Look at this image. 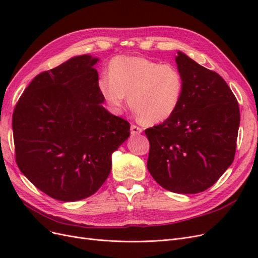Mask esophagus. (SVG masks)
I'll list each match as a JSON object with an SVG mask.
<instances>
[{
    "mask_svg": "<svg viewBox=\"0 0 258 258\" xmlns=\"http://www.w3.org/2000/svg\"><path fill=\"white\" fill-rule=\"evenodd\" d=\"M131 134L132 135H139V134H141L142 132V129L140 128V127H138V126H136V124H131Z\"/></svg>",
    "mask_w": 258,
    "mask_h": 258,
    "instance_id": "34e87169",
    "label": "esophagus"
}]
</instances>
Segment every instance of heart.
<instances>
[{"mask_svg": "<svg viewBox=\"0 0 258 258\" xmlns=\"http://www.w3.org/2000/svg\"><path fill=\"white\" fill-rule=\"evenodd\" d=\"M110 76L98 81L100 95L113 111L121 110L126 96L129 106L144 123L169 119L181 104L185 81L172 64L142 57L119 56L108 67Z\"/></svg>", "mask_w": 258, "mask_h": 258, "instance_id": "heart-1", "label": "heart"}]
</instances>
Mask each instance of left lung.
<instances>
[{"mask_svg": "<svg viewBox=\"0 0 258 258\" xmlns=\"http://www.w3.org/2000/svg\"><path fill=\"white\" fill-rule=\"evenodd\" d=\"M185 87L169 119L145 130L147 169L163 188L179 194L205 191L231 165L240 124L237 99L223 77L178 51Z\"/></svg>", "mask_w": 258, "mask_h": 258, "instance_id": "left-lung-1", "label": "left lung"}]
</instances>
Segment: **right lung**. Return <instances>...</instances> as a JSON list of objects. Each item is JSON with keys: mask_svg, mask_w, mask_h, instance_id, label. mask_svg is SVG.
<instances>
[{"mask_svg": "<svg viewBox=\"0 0 258 258\" xmlns=\"http://www.w3.org/2000/svg\"><path fill=\"white\" fill-rule=\"evenodd\" d=\"M97 61L83 54L36 75L13 113L17 166L56 200L95 194L111 172L112 153L130 136V123L102 105Z\"/></svg>", "mask_w": 258, "mask_h": 258, "instance_id": "add662e5", "label": "right lung"}]
</instances>
